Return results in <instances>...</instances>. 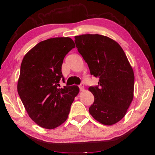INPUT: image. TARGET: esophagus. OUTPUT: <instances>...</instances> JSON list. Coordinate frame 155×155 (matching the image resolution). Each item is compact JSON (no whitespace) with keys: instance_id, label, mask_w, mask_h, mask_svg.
Listing matches in <instances>:
<instances>
[{"instance_id":"obj_1","label":"esophagus","mask_w":155,"mask_h":155,"mask_svg":"<svg viewBox=\"0 0 155 155\" xmlns=\"http://www.w3.org/2000/svg\"><path fill=\"white\" fill-rule=\"evenodd\" d=\"M79 88H80V89L81 91L84 89V84L83 83L81 84L79 86Z\"/></svg>"}]
</instances>
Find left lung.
Listing matches in <instances>:
<instances>
[{"label": "left lung", "instance_id": "obj_1", "mask_svg": "<svg viewBox=\"0 0 155 155\" xmlns=\"http://www.w3.org/2000/svg\"><path fill=\"white\" fill-rule=\"evenodd\" d=\"M75 42L91 74L99 78L98 85L88 88L95 97L89 113L101 124H115L133 99L135 75L128 58L117 42L104 35H77Z\"/></svg>", "mask_w": 155, "mask_h": 155}]
</instances>
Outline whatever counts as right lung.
<instances>
[{
    "label": "right lung",
    "instance_id": "add662e5",
    "mask_svg": "<svg viewBox=\"0 0 155 155\" xmlns=\"http://www.w3.org/2000/svg\"><path fill=\"white\" fill-rule=\"evenodd\" d=\"M75 43L70 38H54L37 44L20 66L18 93L30 118L38 125L54 129L67 120L78 86L59 88L63 60Z\"/></svg>",
    "mask_w": 155,
    "mask_h": 155
}]
</instances>
